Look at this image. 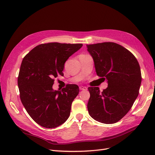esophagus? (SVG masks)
Instances as JSON below:
<instances>
[{"mask_svg": "<svg viewBox=\"0 0 155 155\" xmlns=\"http://www.w3.org/2000/svg\"><path fill=\"white\" fill-rule=\"evenodd\" d=\"M79 89H80V90H87V88L86 87H83V86H80L79 87Z\"/></svg>", "mask_w": 155, "mask_h": 155, "instance_id": "obj_1", "label": "esophagus"}]
</instances>
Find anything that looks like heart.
<instances>
[{"instance_id": "obj_1", "label": "heart", "mask_w": 155, "mask_h": 155, "mask_svg": "<svg viewBox=\"0 0 155 155\" xmlns=\"http://www.w3.org/2000/svg\"><path fill=\"white\" fill-rule=\"evenodd\" d=\"M82 55H84V54H82Z\"/></svg>"}]
</instances>
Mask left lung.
I'll use <instances>...</instances> for the list:
<instances>
[{"label":"left lung","instance_id":"8db88e82","mask_svg":"<svg viewBox=\"0 0 155 155\" xmlns=\"http://www.w3.org/2000/svg\"><path fill=\"white\" fill-rule=\"evenodd\" d=\"M98 76L107 79L108 87H88V113L99 122H118L132 107L141 85L142 74L134 55L124 46L112 42L87 45Z\"/></svg>","mask_w":155,"mask_h":155}]
</instances>
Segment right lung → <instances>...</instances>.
<instances>
[{
    "label": "right lung",
    "mask_w": 155,
    "mask_h": 155,
    "mask_svg": "<svg viewBox=\"0 0 155 155\" xmlns=\"http://www.w3.org/2000/svg\"><path fill=\"white\" fill-rule=\"evenodd\" d=\"M82 46L41 44L22 59L17 79L21 100L31 118L43 127H57L68 118L79 87L70 84L61 91H54V78L58 75L63 76L64 63Z\"/></svg>",
    "instance_id": "right-lung-1"
}]
</instances>
